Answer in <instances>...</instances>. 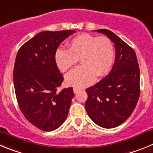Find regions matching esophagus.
Returning a JSON list of instances; mask_svg holds the SVG:
<instances>
[{"label": "esophagus", "instance_id": "34e87169", "mask_svg": "<svg viewBox=\"0 0 153 153\" xmlns=\"http://www.w3.org/2000/svg\"><path fill=\"white\" fill-rule=\"evenodd\" d=\"M73 91H74V93L76 94V93H78V91H79V89H78V88H74Z\"/></svg>", "mask_w": 153, "mask_h": 153}]
</instances>
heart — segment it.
Wrapping results in <instances>:
<instances>
[{
	"label": "heart",
	"mask_w": 153,
	"mask_h": 153,
	"mask_svg": "<svg viewBox=\"0 0 153 153\" xmlns=\"http://www.w3.org/2000/svg\"><path fill=\"white\" fill-rule=\"evenodd\" d=\"M79 59L82 65L66 75L65 82L82 88L110 71L114 59V44L106 36L82 34L71 39L68 50L59 49L55 54L57 67L62 72L75 66Z\"/></svg>",
	"instance_id": "1"
}]
</instances>
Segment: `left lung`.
I'll list each match as a JSON object with an SVG mask.
<instances>
[{
    "label": "left lung",
    "mask_w": 153,
    "mask_h": 153,
    "mask_svg": "<svg viewBox=\"0 0 153 153\" xmlns=\"http://www.w3.org/2000/svg\"><path fill=\"white\" fill-rule=\"evenodd\" d=\"M114 43L116 57L110 73L86 89L85 110L91 119L104 128H114L129 118L140 94V68L137 55L128 44L111 30H95Z\"/></svg>",
    "instance_id": "obj_1"
}]
</instances>
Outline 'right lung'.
Listing matches in <instances>:
<instances>
[{"mask_svg":"<svg viewBox=\"0 0 153 153\" xmlns=\"http://www.w3.org/2000/svg\"><path fill=\"white\" fill-rule=\"evenodd\" d=\"M75 30L43 31L19 49L13 68V85L22 114L34 126L53 131L62 126L74 97L72 88L58 91L63 76L55 54Z\"/></svg>","mask_w":153,"mask_h":153,"instance_id":"right-lung-1","label":"right lung"}]
</instances>
